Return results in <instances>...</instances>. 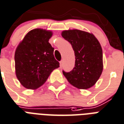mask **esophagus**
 Returning a JSON list of instances; mask_svg holds the SVG:
<instances>
[{
    "mask_svg": "<svg viewBox=\"0 0 124 124\" xmlns=\"http://www.w3.org/2000/svg\"><path fill=\"white\" fill-rule=\"evenodd\" d=\"M63 61H62V60H61V61H60V62H59V63H60V66H61V67H62V66H63Z\"/></svg>",
    "mask_w": 124,
    "mask_h": 124,
    "instance_id": "34e87169",
    "label": "esophagus"
}]
</instances>
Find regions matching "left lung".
<instances>
[{"instance_id": "left-lung-1", "label": "left lung", "mask_w": 124, "mask_h": 124, "mask_svg": "<svg viewBox=\"0 0 124 124\" xmlns=\"http://www.w3.org/2000/svg\"><path fill=\"white\" fill-rule=\"evenodd\" d=\"M62 37L70 43L75 54V67L69 72L63 70L68 81L79 89L91 88L103 70L101 45L92 33L79 30H65Z\"/></svg>"}]
</instances>
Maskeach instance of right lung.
Segmentation results:
<instances>
[{"label": "right lung", "mask_w": 124, "mask_h": 124, "mask_svg": "<svg viewBox=\"0 0 124 124\" xmlns=\"http://www.w3.org/2000/svg\"><path fill=\"white\" fill-rule=\"evenodd\" d=\"M51 31L36 28L30 31L15 53V73L21 85L35 89L45 83L52 71L59 67L48 43Z\"/></svg>", "instance_id": "obj_1"}]
</instances>
